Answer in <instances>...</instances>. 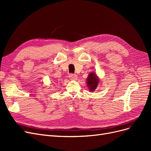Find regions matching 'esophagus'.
I'll list each match as a JSON object with an SVG mask.
<instances>
[{"label":"esophagus","mask_w":151,"mask_h":151,"mask_svg":"<svg viewBox=\"0 0 151 151\" xmlns=\"http://www.w3.org/2000/svg\"><path fill=\"white\" fill-rule=\"evenodd\" d=\"M68 77H69V79H70L71 80H76L77 77L76 74H69V76H68Z\"/></svg>","instance_id":"1"}]
</instances>
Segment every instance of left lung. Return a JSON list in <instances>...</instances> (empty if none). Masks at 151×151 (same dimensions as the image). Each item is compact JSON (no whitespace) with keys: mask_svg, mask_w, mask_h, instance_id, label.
I'll list each match as a JSON object with an SVG mask.
<instances>
[{"mask_svg":"<svg viewBox=\"0 0 151 151\" xmlns=\"http://www.w3.org/2000/svg\"><path fill=\"white\" fill-rule=\"evenodd\" d=\"M99 83V79L94 72H90L86 79L87 86L90 91H94L97 88Z\"/></svg>","mask_w":151,"mask_h":151,"instance_id":"1","label":"left lung"}]
</instances>
